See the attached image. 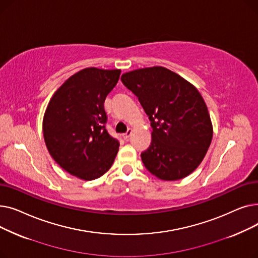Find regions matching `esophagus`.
<instances>
[{
	"mask_svg": "<svg viewBox=\"0 0 258 258\" xmlns=\"http://www.w3.org/2000/svg\"><path fill=\"white\" fill-rule=\"evenodd\" d=\"M131 135H132V130H128L126 133H124L123 135H122V137H123L124 140H127L130 138Z\"/></svg>",
	"mask_w": 258,
	"mask_h": 258,
	"instance_id": "34e87169",
	"label": "esophagus"
}]
</instances>
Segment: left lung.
I'll return each instance as SVG.
<instances>
[{
	"instance_id": "8db88e82",
	"label": "left lung",
	"mask_w": 258,
	"mask_h": 258,
	"mask_svg": "<svg viewBox=\"0 0 258 258\" xmlns=\"http://www.w3.org/2000/svg\"><path fill=\"white\" fill-rule=\"evenodd\" d=\"M121 80L151 121L152 143L141 154L146 169L164 181L187 177L204 159L213 135L200 92L164 67L134 70Z\"/></svg>"
}]
</instances>
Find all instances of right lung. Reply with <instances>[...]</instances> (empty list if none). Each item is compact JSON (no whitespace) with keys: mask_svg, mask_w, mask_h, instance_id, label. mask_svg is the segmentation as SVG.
<instances>
[{"mask_svg":"<svg viewBox=\"0 0 258 258\" xmlns=\"http://www.w3.org/2000/svg\"><path fill=\"white\" fill-rule=\"evenodd\" d=\"M121 71L87 68L58 88L43 120L46 146L56 163L72 175L95 180L111 168L119 141L105 128L104 100Z\"/></svg>","mask_w":258,"mask_h":258,"instance_id":"obj_1","label":"right lung"}]
</instances>
